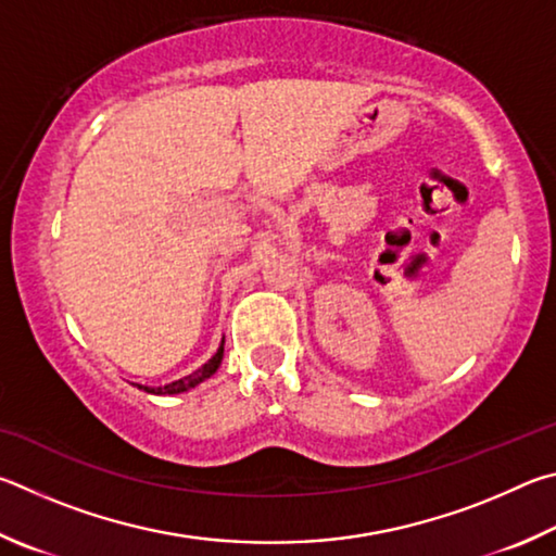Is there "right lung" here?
Returning <instances> with one entry per match:
<instances>
[{"mask_svg":"<svg viewBox=\"0 0 556 556\" xmlns=\"http://www.w3.org/2000/svg\"><path fill=\"white\" fill-rule=\"evenodd\" d=\"M222 356H224V342H222V346L217 349V354H214V356L210 358V362L204 364L202 368H198V371H194V374L185 376V378H180V381H173V383L163 386V388H149V386H139V388H143L146 393H155V395H175V393H185V391H190V388H194L198 383H202L204 378H210L214 371H217L219 364H222Z\"/></svg>","mask_w":556,"mask_h":556,"instance_id":"right-lung-1","label":"right lung"}]
</instances>
